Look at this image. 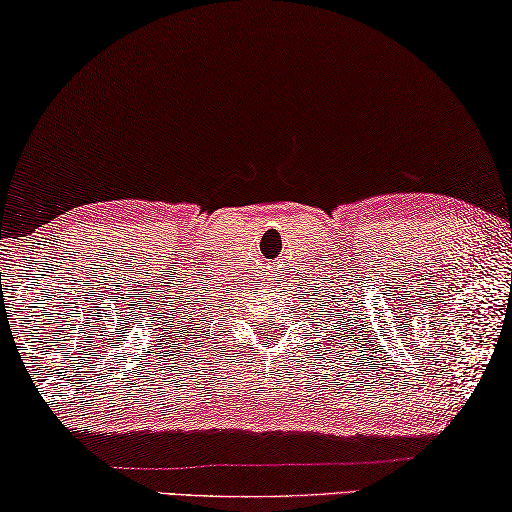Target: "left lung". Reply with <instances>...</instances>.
<instances>
[{"mask_svg":"<svg viewBox=\"0 0 512 512\" xmlns=\"http://www.w3.org/2000/svg\"><path fill=\"white\" fill-rule=\"evenodd\" d=\"M322 324H324V322H322ZM317 326H320V324H317ZM331 331H333V329H331Z\"/></svg>","mask_w":512,"mask_h":512,"instance_id":"left-lung-1","label":"left lung"}]
</instances>
